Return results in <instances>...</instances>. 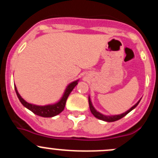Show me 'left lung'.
Segmentation results:
<instances>
[{"instance_id": "left-lung-1", "label": "left lung", "mask_w": 158, "mask_h": 158, "mask_svg": "<svg viewBox=\"0 0 158 158\" xmlns=\"http://www.w3.org/2000/svg\"><path fill=\"white\" fill-rule=\"evenodd\" d=\"M141 99H142V98H141ZM141 99L139 100V101L137 102L135 105L132 106V107H131L129 110H127V111H125V112L122 113V114H119V115H104V114H102V113L99 112L98 111H96V108L93 107V104H92V101H91V99H90V96H89V108H90V111H91L92 114H93V115H94L96 118H99V119H100V120L105 121V122H115V121H117V120H118V119L122 118L123 117H124L126 115H127L128 113L131 112L132 110L135 109V107L138 106V104H139V102H140Z\"/></svg>"}]
</instances>
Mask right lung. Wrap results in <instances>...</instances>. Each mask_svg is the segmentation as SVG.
<instances>
[{
	"instance_id": "right-lung-1",
	"label": "right lung",
	"mask_w": 158,
	"mask_h": 158,
	"mask_svg": "<svg viewBox=\"0 0 158 158\" xmlns=\"http://www.w3.org/2000/svg\"><path fill=\"white\" fill-rule=\"evenodd\" d=\"M78 81H79V80L74 81L69 83L66 86L65 91L63 93V95H62V96L58 101H57L54 104H47V105H36V104H30V103L27 102L26 100H24L22 98L21 96L18 93V90L16 89V85H15V90H16L18 99H19L20 103L26 108L30 110L31 111H32L34 114H35L37 115L45 117V118H51V117H54L55 115H58V114H60V113L63 111L64 108H65V102H66L68 96L70 94L71 92L73 91V89H74L75 86L77 85Z\"/></svg>"
}]
</instances>
